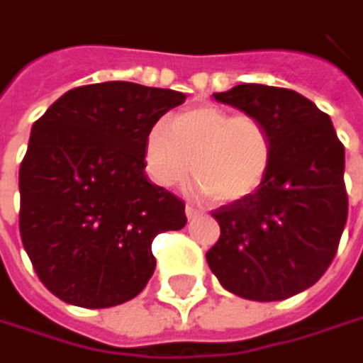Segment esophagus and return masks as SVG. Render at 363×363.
Masks as SVG:
<instances>
[{
  "instance_id": "1",
  "label": "esophagus",
  "mask_w": 363,
  "mask_h": 363,
  "mask_svg": "<svg viewBox=\"0 0 363 363\" xmlns=\"http://www.w3.org/2000/svg\"><path fill=\"white\" fill-rule=\"evenodd\" d=\"M184 214H186V218H197V216L201 214V210H199V208H195V206H191V203H186Z\"/></svg>"
}]
</instances>
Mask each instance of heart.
<instances>
[{"label": "heart", "instance_id": "1", "mask_svg": "<svg viewBox=\"0 0 363 363\" xmlns=\"http://www.w3.org/2000/svg\"><path fill=\"white\" fill-rule=\"evenodd\" d=\"M273 162L267 125L248 113L231 115L216 105H193L155 123L143 145L149 179L172 189L189 170L197 189L216 201H240L264 182Z\"/></svg>", "mask_w": 363, "mask_h": 363}]
</instances>
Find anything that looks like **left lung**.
<instances>
[{
  "mask_svg": "<svg viewBox=\"0 0 363 363\" xmlns=\"http://www.w3.org/2000/svg\"><path fill=\"white\" fill-rule=\"evenodd\" d=\"M214 99L258 117L273 162L252 195L212 212L218 242L206 260L220 286L248 301H284L330 267L345 223V147L324 111L294 90L242 84Z\"/></svg>",
  "mask_w": 363,
  "mask_h": 363,
  "instance_id": "obj_1",
  "label": "left lung"
}]
</instances>
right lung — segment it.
Listing matches in <instances>:
<instances>
[{
  "label": "right lung",
  "instance_id": "add662e5",
  "mask_svg": "<svg viewBox=\"0 0 363 363\" xmlns=\"http://www.w3.org/2000/svg\"><path fill=\"white\" fill-rule=\"evenodd\" d=\"M132 82L79 86L31 128L21 164V238L41 284L86 309L121 305L155 271L157 233L184 227V201L149 182L147 132L184 103Z\"/></svg>",
  "mask_w": 363,
  "mask_h": 363
}]
</instances>
